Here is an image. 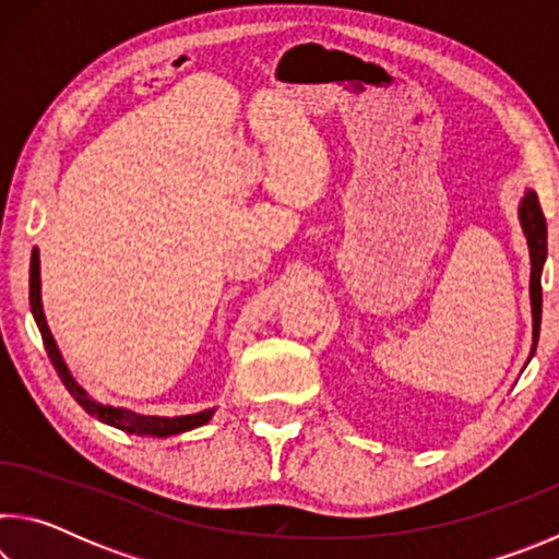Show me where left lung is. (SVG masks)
I'll return each instance as SVG.
<instances>
[{"label":"left lung","mask_w":559,"mask_h":559,"mask_svg":"<svg viewBox=\"0 0 559 559\" xmlns=\"http://www.w3.org/2000/svg\"><path fill=\"white\" fill-rule=\"evenodd\" d=\"M520 222L527 236L530 246V261H533V273H530V300H533V337L537 345L540 337V316H543V263L547 257V222L543 214L540 200L535 192H527V197L520 204Z\"/></svg>","instance_id":"8db88e82"}]
</instances>
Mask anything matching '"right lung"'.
<instances>
[{"mask_svg": "<svg viewBox=\"0 0 559 559\" xmlns=\"http://www.w3.org/2000/svg\"><path fill=\"white\" fill-rule=\"evenodd\" d=\"M29 302H32V313L36 325L41 330V340H44V347L46 353H49V359L53 365V370L59 372L61 382L66 384V390L73 394V400L79 402L83 409H86L91 416H96L103 424H110V427H116L120 431H130V433H153V437H173V433H182L189 431L194 427H202L212 419L214 409H204L200 414H187V416H143V414H135L130 409H116V406H106V404H98L93 402L91 396L81 390L79 384L69 372V367H66L63 357L59 353V347H56L53 337H51V330L46 325V318H44V308H41V281H39V251H32V266H29Z\"/></svg>", "mask_w": 559, "mask_h": 559, "instance_id": "obj_1", "label": "right lung"}]
</instances>
